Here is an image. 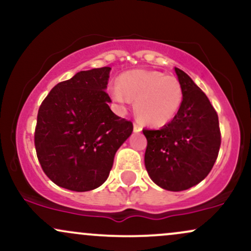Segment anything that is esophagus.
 <instances>
[{"label": "esophagus", "mask_w": 251, "mask_h": 251, "mask_svg": "<svg viewBox=\"0 0 251 251\" xmlns=\"http://www.w3.org/2000/svg\"><path fill=\"white\" fill-rule=\"evenodd\" d=\"M142 125H140V124L139 123H137V122H135L134 124H133V131L134 132H140V131H142Z\"/></svg>", "instance_id": "34e87169"}]
</instances>
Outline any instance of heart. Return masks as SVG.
<instances>
[{"instance_id":"obj_1","label":"heart","mask_w":251,"mask_h":251,"mask_svg":"<svg viewBox=\"0 0 251 251\" xmlns=\"http://www.w3.org/2000/svg\"><path fill=\"white\" fill-rule=\"evenodd\" d=\"M109 93L120 106L135 99L137 116L152 126L171 122L183 102V88L177 77L154 71L126 72L120 75L119 85L111 86Z\"/></svg>"}]
</instances>
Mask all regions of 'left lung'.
Returning a JSON list of instances; mask_svg holds the SVG:
<instances>
[{"label": "left lung", "instance_id": "1", "mask_svg": "<svg viewBox=\"0 0 251 251\" xmlns=\"http://www.w3.org/2000/svg\"><path fill=\"white\" fill-rule=\"evenodd\" d=\"M183 88V102L169 124L144 128L148 139L145 166L151 179L169 191H183L201 183L218 157L221 129L217 112L185 72L175 68Z\"/></svg>", "mask_w": 251, "mask_h": 251}]
</instances>
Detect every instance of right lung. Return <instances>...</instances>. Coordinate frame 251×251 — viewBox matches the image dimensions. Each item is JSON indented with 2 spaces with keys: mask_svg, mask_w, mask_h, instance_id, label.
I'll return each mask as SVG.
<instances>
[{
  "mask_svg": "<svg viewBox=\"0 0 251 251\" xmlns=\"http://www.w3.org/2000/svg\"><path fill=\"white\" fill-rule=\"evenodd\" d=\"M109 67L76 73L59 82L39 112L34 144L40 165L61 188L83 192L107 179L114 154L133 124L109 108Z\"/></svg>",
  "mask_w": 251,
  "mask_h": 251,
  "instance_id": "add662e5",
  "label": "right lung"
}]
</instances>
